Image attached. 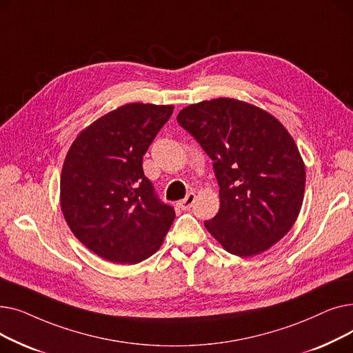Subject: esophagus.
<instances>
[{"label": "esophagus", "instance_id": "34e87169", "mask_svg": "<svg viewBox=\"0 0 353 353\" xmlns=\"http://www.w3.org/2000/svg\"><path fill=\"white\" fill-rule=\"evenodd\" d=\"M194 200H196V194L194 193H189L186 197H184L183 200H180L177 205H179V208L180 209H183V210H188V209H190L192 206H193V203H194Z\"/></svg>", "mask_w": 353, "mask_h": 353}]
</instances>
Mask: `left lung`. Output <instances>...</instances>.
Wrapping results in <instances>:
<instances>
[{
  "instance_id": "obj_1",
  "label": "left lung",
  "mask_w": 353,
  "mask_h": 353,
  "mask_svg": "<svg viewBox=\"0 0 353 353\" xmlns=\"http://www.w3.org/2000/svg\"><path fill=\"white\" fill-rule=\"evenodd\" d=\"M177 121L213 160L220 209L205 221L209 233L240 257L279 242L299 216L306 181L303 159L283 124L229 97L184 107Z\"/></svg>"
}]
</instances>
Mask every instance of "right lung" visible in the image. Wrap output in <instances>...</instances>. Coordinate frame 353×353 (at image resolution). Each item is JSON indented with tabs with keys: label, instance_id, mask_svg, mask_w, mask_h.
<instances>
[{
	"label": "right lung",
	"instance_id": "add662e5",
	"mask_svg": "<svg viewBox=\"0 0 353 353\" xmlns=\"http://www.w3.org/2000/svg\"><path fill=\"white\" fill-rule=\"evenodd\" d=\"M174 105L124 104L81 130L65 156L60 203L68 228L104 261L134 265L159 250L176 217L143 172Z\"/></svg>",
	"mask_w": 353,
	"mask_h": 353
}]
</instances>
